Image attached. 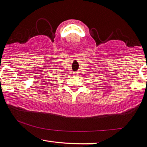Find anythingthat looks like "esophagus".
I'll return each mask as SVG.
<instances>
[{
  "label": "esophagus",
  "instance_id": "34e87169",
  "mask_svg": "<svg viewBox=\"0 0 147 147\" xmlns=\"http://www.w3.org/2000/svg\"><path fill=\"white\" fill-rule=\"evenodd\" d=\"M74 75H75V76H77V75H79V72H74Z\"/></svg>",
  "mask_w": 147,
  "mask_h": 147
}]
</instances>
